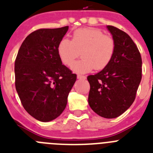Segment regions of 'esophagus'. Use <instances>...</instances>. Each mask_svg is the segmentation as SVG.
I'll use <instances>...</instances> for the list:
<instances>
[{
    "instance_id": "obj_1",
    "label": "esophagus",
    "mask_w": 153,
    "mask_h": 153,
    "mask_svg": "<svg viewBox=\"0 0 153 153\" xmlns=\"http://www.w3.org/2000/svg\"><path fill=\"white\" fill-rule=\"evenodd\" d=\"M77 79H86V76H82V75H77Z\"/></svg>"
}]
</instances>
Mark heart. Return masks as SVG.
Wrapping results in <instances>:
<instances>
[{
	"mask_svg": "<svg viewBox=\"0 0 153 153\" xmlns=\"http://www.w3.org/2000/svg\"><path fill=\"white\" fill-rule=\"evenodd\" d=\"M114 51V39L94 27L76 30L72 40L63 38L58 44V55L67 66H71L80 53L82 59L74 63L72 69L81 74L90 72L93 68L97 70L105 68L111 61Z\"/></svg>",
	"mask_w": 153,
	"mask_h": 153,
	"instance_id": "b5f03b06",
	"label": "heart"
}]
</instances>
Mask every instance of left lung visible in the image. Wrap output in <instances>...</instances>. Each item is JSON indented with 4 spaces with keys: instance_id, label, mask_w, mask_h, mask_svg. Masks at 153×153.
<instances>
[{
    "instance_id": "left-lung-1",
    "label": "left lung",
    "mask_w": 153,
    "mask_h": 153,
    "mask_svg": "<svg viewBox=\"0 0 153 153\" xmlns=\"http://www.w3.org/2000/svg\"><path fill=\"white\" fill-rule=\"evenodd\" d=\"M115 41L111 61L100 72L87 76L90 85L89 105L100 117H118L129 109L136 99L142 79V58L130 36L108 25Z\"/></svg>"
}]
</instances>
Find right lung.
<instances>
[{"label":"right lung","instance_id":"1","mask_svg":"<svg viewBox=\"0 0 153 153\" xmlns=\"http://www.w3.org/2000/svg\"><path fill=\"white\" fill-rule=\"evenodd\" d=\"M68 26L39 29L27 36L14 63L15 86L23 106L36 120L49 122L63 113L76 74L58 55Z\"/></svg>","mask_w":153,"mask_h":153}]
</instances>
